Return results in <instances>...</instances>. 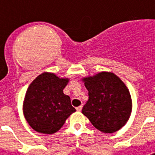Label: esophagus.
<instances>
[{
  "label": "esophagus",
  "instance_id": "1",
  "mask_svg": "<svg viewBox=\"0 0 155 155\" xmlns=\"http://www.w3.org/2000/svg\"><path fill=\"white\" fill-rule=\"evenodd\" d=\"M82 108H83V106H82V105L79 106V107H77V108H76V110L79 111V112H80V111L82 110Z\"/></svg>",
  "mask_w": 155,
  "mask_h": 155
}]
</instances>
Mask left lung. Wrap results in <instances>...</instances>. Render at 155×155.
<instances>
[{"label": "left lung", "instance_id": "1", "mask_svg": "<svg viewBox=\"0 0 155 155\" xmlns=\"http://www.w3.org/2000/svg\"><path fill=\"white\" fill-rule=\"evenodd\" d=\"M88 101L82 113L101 132L111 134L126 124L132 111L129 89L117 75L102 71L83 78Z\"/></svg>", "mask_w": 155, "mask_h": 155}]
</instances>
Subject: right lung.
Here are the masks:
<instances>
[{"instance_id": "add662e5", "label": "right lung", "mask_w": 155, "mask_h": 155, "mask_svg": "<svg viewBox=\"0 0 155 155\" xmlns=\"http://www.w3.org/2000/svg\"><path fill=\"white\" fill-rule=\"evenodd\" d=\"M68 81V78L44 72L30 84L25 93L23 113L33 130L41 134H54L75 112L70 97L63 93Z\"/></svg>"}]
</instances>
